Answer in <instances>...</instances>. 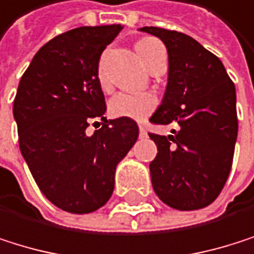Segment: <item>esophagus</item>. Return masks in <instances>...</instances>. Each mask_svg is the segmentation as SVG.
Instances as JSON below:
<instances>
[{"mask_svg":"<svg viewBox=\"0 0 254 254\" xmlns=\"http://www.w3.org/2000/svg\"><path fill=\"white\" fill-rule=\"evenodd\" d=\"M140 137H141V138L147 137V131H146L144 126H141V125H140Z\"/></svg>","mask_w":254,"mask_h":254,"instance_id":"esophagus-1","label":"esophagus"}]
</instances>
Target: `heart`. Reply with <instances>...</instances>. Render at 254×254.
Returning <instances> with one entry per match:
<instances>
[{"label": "heart", "mask_w": 254, "mask_h": 254, "mask_svg": "<svg viewBox=\"0 0 254 254\" xmlns=\"http://www.w3.org/2000/svg\"><path fill=\"white\" fill-rule=\"evenodd\" d=\"M159 48H162V45L153 37H144L135 43V49L141 62L146 66H149L156 49ZM98 81L104 90L110 88L108 79L102 67L98 69ZM155 108H156V98L150 93H117L116 96L111 98L108 104V110L114 117H126L137 122L146 120L153 113Z\"/></svg>", "instance_id": "b5f03b06"}]
</instances>
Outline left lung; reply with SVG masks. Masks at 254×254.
I'll use <instances>...</instances> for the list:
<instances>
[{"label": "left lung", "mask_w": 254, "mask_h": 254, "mask_svg": "<svg viewBox=\"0 0 254 254\" xmlns=\"http://www.w3.org/2000/svg\"><path fill=\"white\" fill-rule=\"evenodd\" d=\"M162 40L169 54V78L150 122L179 129L149 134L158 153L150 162L156 195L179 211L211 205L230 173L238 137L237 92L221 60L192 37L158 27H143Z\"/></svg>", "instance_id": "left-lung-1"}]
</instances>
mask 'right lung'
<instances>
[{
  "label": "right lung",
  "mask_w": 254,
  "mask_h": 254,
  "mask_svg": "<svg viewBox=\"0 0 254 254\" xmlns=\"http://www.w3.org/2000/svg\"><path fill=\"white\" fill-rule=\"evenodd\" d=\"M122 25L79 27L43 45L17 85L13 117L21 153L51 203L72 214L104 206L119 162L138 138L134 120H107L99 59ZM101 118L93 134L86 128Z\"/></svg>",
  "instance_id": "1"
}]
</instances>
